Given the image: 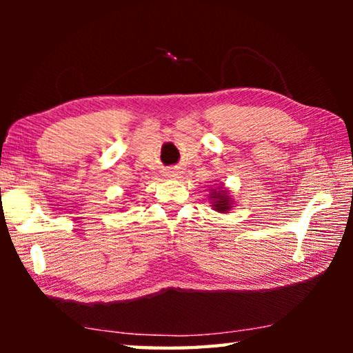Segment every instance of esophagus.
I'll return each instance as SVG.
<instances>
[{"label": "esophagus", "instance_id": "34e87169", "mask_svg": "<svg viewBox=\"0 0 353 353\" xmlns=\"http://www.w3.org/2000/svg\"><path fill=\"white\" fill-rule=\"evenodd\" d=\"M165 176L170 177V179H177L179 176H181V171L176 170V168H171V170H168V171L165 172Z\"/></svg>", "mask_w": 353, "mask_h": 353}]
</instances>
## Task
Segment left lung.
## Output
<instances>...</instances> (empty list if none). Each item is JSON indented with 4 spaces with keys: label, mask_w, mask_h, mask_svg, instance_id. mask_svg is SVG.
Wrapping results in <instances>:
<instances>
[{
    "label": "left lung",
    "mask_w": 353,
    "mask_h": 353,
    "mask_svg": "<svg viewBox=\"0 0 353 353\" xmlns=\"http://www.w3.org/2000/svg\"><path fill=\"white\" fill-rule=\"evenodd\" d=\"M208 204L213 208L214 212L227 214L232 212V208L235 207V199L232 198L229 188L224 187V183H214L208 187V194H207Z\"/></svg>",
    "instance_id": "left-lung-1"
}]
</instances>
